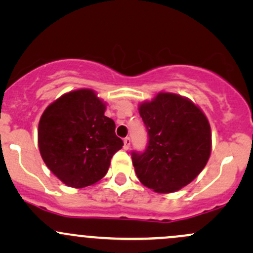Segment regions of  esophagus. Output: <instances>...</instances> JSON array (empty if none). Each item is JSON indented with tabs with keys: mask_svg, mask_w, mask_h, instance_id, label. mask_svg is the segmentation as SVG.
Segmentation results:
<instances>
[{
	"mask_svg": "<svg viewBox=\"0 0 253 253\" xmlns=\"http://www.w3.org/2000/svg\"><path fill=\"white\" fill-rule=\"evenodd\" d=\"M129 146H130V139L127 136V138L124 139V149L128 150Z\"/></svg>",
	"mask_w": 253,
	"mask_h": 253,
	"instance_id": "obj_1",
	"label": "esophagus"
}]
</instances>
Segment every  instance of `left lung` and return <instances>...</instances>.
<instances>
[{"instance_id": "1", "label": "left lung", "mask_w": 253, "mask_h": 253, "mask_svg": "<svg viewBox=\"0 0 253 253\" xmlns=\"http://www.w3.org/2000/svg\"><path fill=\"white\" fill-rule=\"evenodd\" d=\"M138 109L149 133L145 152L132 153L139 181L158 194L182 189L210 159V121L193 101L173 92H158Z\"/></svg>"}]
</instances>
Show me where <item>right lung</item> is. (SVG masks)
Instances as JSON below:
<instances>
[{
  "label": "right lung",
  "mask_w": 253,
  "mask_h": 253,
  "mask_svg": "<svg viewBox=\"0 0 253 253\" xmlns=\"http://www.w3.org/2000/svg\"><path fill=\"white\" fill-rule=\"evenodd\" d=\"M106 106L94 90L77 89L57 98L40 118L38 145L43 163L69 187L100 181L124 146L115 123L104 115Z\"/></svg>",
  "instance_id": "right-lung-1"
}]
</instances>
